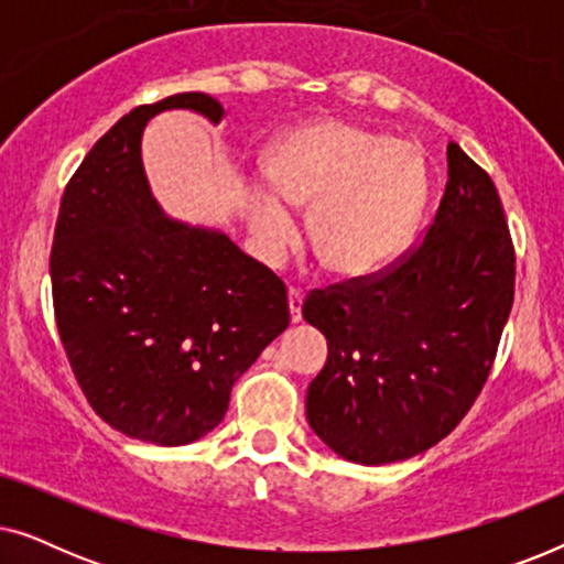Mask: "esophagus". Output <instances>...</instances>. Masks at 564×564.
I'll list each match as a JSON object with an SVG mask.
<instances>
[{
	"label": "esophagus",
	"instance_id": "obj_1",
	"mask_svg": "<svg viewBox=\"0 0 564 564\" xmlns=\"http://www.w3.org/2000/svg\"><path fill=\"white\" fill-rule=\"evenodd\" d=\"M288 297H290V315H292V323L303 321V297H305V290L290 288Z\"/></svg>",
	"mask_w": 564,
	"mask_h": 564
}]
</instances>
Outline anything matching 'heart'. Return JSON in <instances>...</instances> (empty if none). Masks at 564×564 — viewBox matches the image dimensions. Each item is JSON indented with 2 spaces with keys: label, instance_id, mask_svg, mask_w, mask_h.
Wrapping results in <instances>:
<instances>
[{
  "label": "heart",
  "instance_id": "obj_1",
  "mask_svg": "<svg viewBox=\"0 0 564 564\" xmlns=\"http://www.w3.org/2000/svg\"><path fill=\"white\" fill-rule=\"evenodd\" d=\"M273 192L253 195V226L269 253L292 236L290 207L313 205L307 238L323 267L367 274L411 238L426 199V164L413 145L344 120H315L274 143L264 164Z\"/></svg>",
  "mask_w": 564,
  "mask_h": 564
}]
</instances>
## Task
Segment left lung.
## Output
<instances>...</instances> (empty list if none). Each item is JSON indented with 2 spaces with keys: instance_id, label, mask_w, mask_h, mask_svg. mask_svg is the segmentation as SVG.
<instances>
[{
  "instance_id": "1",
  "label": "left lung",
  "mask_w": 564,
  "mask_h": 564,
  "mask_svg": "<svg viewBox=\"0 0 564 564\" xmlns=\"http://www.w3.org/2000/svg\"><path fill=\"white\" fill-rule=\"evenodd\" d=\"M419 243L372 274L313 290L328 338L307 423L344 459L388 465L449 436L480 395L513 305L516 251L498 189L457 143Z\"/></svg>"
}]
</instances>
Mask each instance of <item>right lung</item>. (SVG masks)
<instances>
[{
  "label": "right lung",
  "instance_id": "add662e5",
  "mask_svg": "<svg viewBox=\"0 0 564 564\" xmlns=\"http://www.w3.org/2000/svg\"><path fill=\"white\" fill-rule=\"evenodd\" d=\"M172 107L226 118L203 91L130 110L68 180L51 249L56 326L84 398L120 434L159 446L218 426L234 382L290 326L272 269L153 203L141 133Z\"/></svg>",
  "mask_w": 564,
  "mask_h": 564
}]
</instances>
